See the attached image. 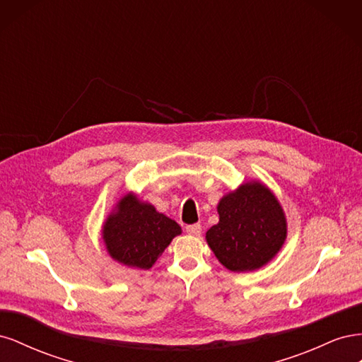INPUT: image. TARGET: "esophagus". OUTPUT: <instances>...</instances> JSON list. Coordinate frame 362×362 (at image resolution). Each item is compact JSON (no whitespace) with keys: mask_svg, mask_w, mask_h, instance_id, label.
<instances>
[{"mask_svg":"<svg viewBox=\"0 0 362 362\" xmlns=\"http://www.w3.org/2000/svg\"><path fill=\"white\" fill-rule=\"evenodd\" d=\"M185 231L190 235H199L201 234V225L199 223H193V225H187L185 226Z\"/></svg>","mask_w":362,"mask_h":362,"instance_id":"esophagus-1","label":"esophagus"}]
</instances>
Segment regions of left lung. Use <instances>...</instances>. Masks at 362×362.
Instances as JSON below:
<instances>
[{"mask_svg":"<svg viewBox=\"0 0 362 362\" xmlns=\"http://www.w3.org/2000/svg\"><path fill=\"white\" fill-rule=\"evenodd\" d=\"M218 223L206 231V243L231 272L262 267L281 250L287 221L276 196L258 181L240 185L217 205Z\"/></svg>","mask_w":362,"mask_h":362,"instance_id":"left-lung-1","label":"left lung"}]
</instances>
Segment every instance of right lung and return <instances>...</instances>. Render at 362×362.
Wrapping results in <instances>:
<instances>
[{"label": "right lung", "mask_w": 362, "mask_h": 362, "mask_svg": "<svg viewBox=\"0 0 362 362\" xmlns=\"http://www.w3.org/2000/svg\"><path fill=\"white\" fill-rule=\"evenodd\" d=\"M181 234V226L141 202L133 193L125 194L107 217L103 238L110 257L128 267L148 270L163 254L173 237Z\"/></svg>", "instance_id": "add662e5"}]
</instances>
